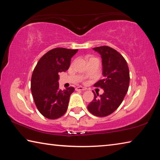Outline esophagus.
I'll use <instances>...</instances> for the list:
<instances>
[{"instance_id":"34e87169","label":"esophagus","mask_w":160,"mask_h":160,"mask_svg":"<svg viewBox=\"0 0 160 160\" xmlns=\"http://www.w3.org/2000/svg\"><path fill=\"white\" fill-rule=\"evenodd\" d=\"M75 90L78 91H85L87 89H86V88H83V87L80 86V87H78V88H76Z\"/></svg>"}]
</instances>
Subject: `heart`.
Here are the masks:
<instances>
[{
	"mask_svg": "<svg viewBox=\"0 0 160 160\" xmlns=\"http://www.w3.org/2000/svg\"><path fill=\"white\" fill-rule=\"evenodd\" d=\"M93 58H90V59H93Z\"/></svg>",
	"mask_w": 160,
	"mask_h": 160,
	"instance_id": "obj_1",
	"label": "heart"
}]
</instances>
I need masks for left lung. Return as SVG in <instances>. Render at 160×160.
<instances>
[{"label":"left lung","instance_id":"obj_1","mask_svg":"<svg viewBox=\"0 0 160 160\" xmlns=\"http://www.w3.org/2000/svg\"><path fill=\"white\" fill-rule=\"evenodd\" d=\"M102 59V75L104 79L94 84L101 88L104 93H94V98L88 106L91 113L104 117L112 113L120 106L128 92L130 74L125 58L120 53L107 46L93 48Z\"/></svg>","mask_w":160,"mask_h":160}]
</instances>
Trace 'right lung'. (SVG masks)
Masks as SVG:
<instances>
[{"mask_svg": "<svg viewBox=\"0 0 160 160\" xmlns=\"http://www.w3.org/2000/svg\"><path fill=\"white\" fill-rule=\"evenodd\" d=\"M78 49L55 48L38 61L31 79V91L37 109L44 117L56 119L66 112L72 87L59 90L58 73L69 68L71 58Z\"/></svg>", "mask_w": 160, "mask_h": 160, "instance_id": "right-lung-1", "label": "right lung"}]
</instances>
